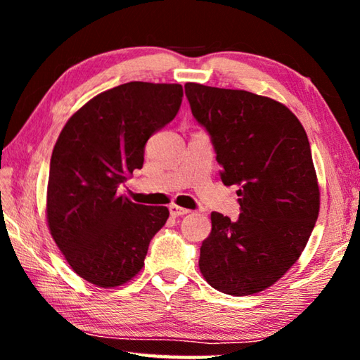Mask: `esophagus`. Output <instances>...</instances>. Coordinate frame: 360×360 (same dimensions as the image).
I'll list each match as a JSON object with an SVG mask.
<instances>
[{
	"instance_id": "esophagus-1",
	"label": "esophagus",
	"mask_w": 360,
	"mask_h": 360,
	"mask_svg": "<svg viewBox=\"0 0 360 360\" xmlns=\"http://www.w3.org/2000/svg\"><path fill=\"white\" fill-rule=\"evenodd\" d=\"M187 212H191V211L186 210V208H181V206H178V205H172V206H169V214H172L173 217L184 216V214H187Z\"/></svg>"
}]
</instances>
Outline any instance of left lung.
I'll return each instance as SVG.
<instances>
[{
    "instance_id": "8db88e82",
    "label": "left lung",
    "mask_w": 360,
    "mask_h": 360,
    "mask_svg": "<svg viewBox=\"0 0 360 360\" xmlns=\"http://www.w3.org/2000/svg\"><path fill=\"white\" fill-rule=\"evenodd\" d=\"M192 115L208 131L225 186L238 187L240 217L212 212L200 271L229 295L270 288L300 257L319 214L307 131L281 103L246 90L187 82Z\"/></svg>"
}]
</instances>
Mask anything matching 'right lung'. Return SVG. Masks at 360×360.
Listing matches in <instances>:
<instances>
[{"label": "right lung", "instance_id": "right-lung-1", "mask_svg": "<svg viewBox=\"0 0 360 360\" xmlns=\"http://www.w3.org/2000/svg\"><path fill=\"white\" fill-rule=\"evenodd\" d=\"M181 101L179 84L127 82L85 103L60 133L49 169L47 224L85 281L117 288L144 266L169 211L133 203L117 188L143 168L146 143L176 117Z\"/></svg>", "mask_w": 360, "mask_h": 360}]
</instances>
